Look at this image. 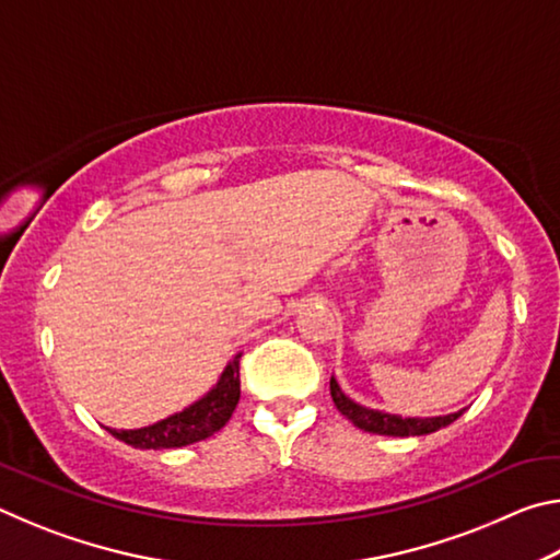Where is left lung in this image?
Returning a JSON list of instances; mask_svg holds the SVG:
<instances>
[{
	"mask_svg": "<svg viewBox=\"0 0 560 560\" xmlns=\"http://www.w3.org/2000/svg\"><path fill=\"white\" fill-rule=\"evenodd\" d=\"M330 397L338 407L340 415H346L358 430L373 432V434H387V438H420V434L438 432L440 428H447L464 412H452L444 417H397L381 410H371L350 400V397L340 390L336 377H330Z\"/></svg>",
	"mask_w": 560,
	"mask_h": 560,
	"instance_id": "obj_1",
	"label": "left lung"
}]
</instances>
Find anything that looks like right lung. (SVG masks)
<instances>
[{
	"instance_id": "obj_1",
	"label": "right lung",
	"mask_w": 560,
	"mask_h": 560,
	"mask_svg": "<svg viewBox=\"0 0 560 560\" xmlns=\"http://www.w3.org/2000/svg\"><path fill=\"white\" fill-rule=\"evenodd\" d=\"M240 358L242 353L234 355L232 363L224 368L220 383L202 400L185 407L183 412L170 415L167 420H160L150 428L106 430L136 450H175L212 438L230 422L234 407L240 402Z\"/></svg>"
}]
</instances>
